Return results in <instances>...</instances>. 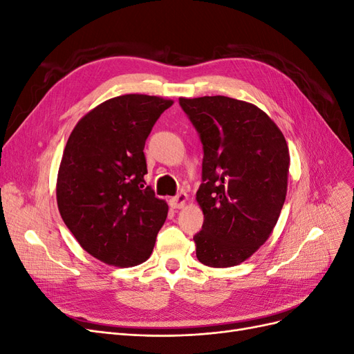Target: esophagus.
Masks as SVG:
<instances>
[{
	"label": "esophagus",
	"mask_w": 354,
	"mask_h": 354,
	"mask_svg": "<svg viewBox=\"0 0 354 354\" xmlns=\"http://www.w3.org/2000/svg\"><path fill=\"white\" fill-rule=\"evenodd\" d=\"M186 202H187V195L185 194V192H181V194H178L177 196L169 199V205H171V208L177 209V208H183Z\"/></svg>",
	"instance_id": "esophagus-1"
}]
</instances>
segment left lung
I'll use <instances>...</instances> for the list:
<instances>
[{
	"label": "left lung",
	"mask_w": 354,
	"mask_h": 354,
	"mask_svg": "<svg viewBox=\"0 0 354 354\" xmlns=\"http://www.w3.org/2000/svg\"><path fill=\"white\" fill-rule=\"evenodd\" d=\"M203 147L196 201L202 230L198 260L241 264L269 239L288 187L289 151L282 131L257 106L226 95L180 100Z\"/></svg>",
	"instance_id": "1"
}]
</instances>
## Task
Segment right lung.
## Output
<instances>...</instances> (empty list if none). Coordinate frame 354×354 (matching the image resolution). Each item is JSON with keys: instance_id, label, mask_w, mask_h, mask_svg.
I'll list each match as a JSON object with an SVG mask.
<instances>
[{"instance_id": "1", "label": "right lung", "mask_w": 354, "mask_h": 354, "mask_svg": "<svg viewBox=\"0 0 354 354\" xmlns=\"http://www.w3.org/2000/svg\"><path fill=\"white\" fill-rule=\"evenodd\" d=\"M173 100L125 94L82 116L57 174V207L68 229L95 259L131 267L151 257L168 205L146 186L145 143Z\"/></svg>"}]
</instances>
